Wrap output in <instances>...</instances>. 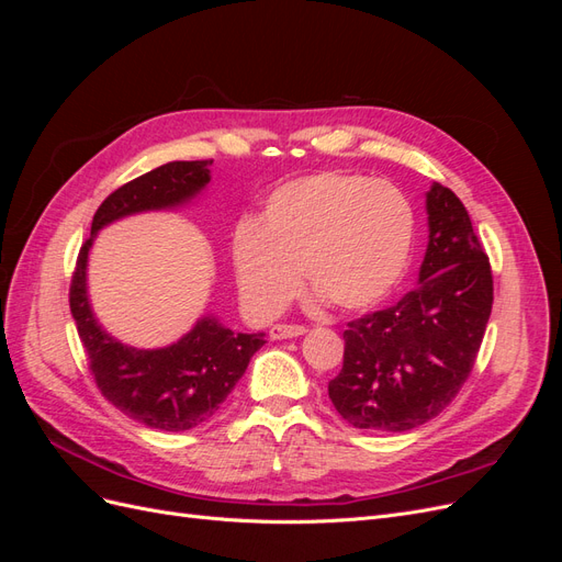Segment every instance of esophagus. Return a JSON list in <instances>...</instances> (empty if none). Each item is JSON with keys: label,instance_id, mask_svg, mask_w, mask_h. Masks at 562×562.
Here are the masks:
<instances>
[{"label": "esophagus", "instance_id": "34e87169", "mask_svg": "<svg viewBox=\"0 0 562 562\" xmlns=\"http://www.w3.org/2000/svg\"><path fill=\"white\" fill-rule=\"evenodd\" d=\"M304 333H307V328L295 326V323H277V326H271V330H269L271 339H288V337H297Z\"/></svg>", "mask_w": 562, "mask_h": 562}]
</instances>
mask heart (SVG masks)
Masks as SVG:
<instances>
[{
  "label": "heart",
  "mask_w": 562,
  "mask_h": 562,
  "mask_svg": "<svg viewBox=\"0 0 562 562\" xmlns=\"http://www.w3.org/2000/svg\"><path fill=\"white\" fill-rule=\"evenodd\" d=\"M413 244L415 211L398 187L328 171L277 187L258 223L236 227L232 260L246 304L260 316L279 314L302 274L318 300L361 312L394 293Z\"/></svg>",
  "instance_id": "heart-1"
}]
</instances>
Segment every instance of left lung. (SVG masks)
<instances>
[{"instance_id":"1","label":"left lung","mask_w":562,"mask_h":562,"mask_svg":"<svg viewBox=\"0 0 562 562\" xmlns=\"http://www.w3.org/2000/svg\"><path fill=\"white\" fill-rule=\"evenodd\" d=\"M427 213L419 285L394 307L349 321L342 335L345 361L328 394L356 429L401 434L443 413L483 342L495 300L487 252L448 187L431 184Z\"/></svg>"}]
</instances>
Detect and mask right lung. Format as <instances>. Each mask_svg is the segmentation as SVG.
Here are the masks:
<instances>
[{"mask_svg": "<svg viewBox=\"0 0 562 562\" xmlns=\"http://www.w3.org/2000/svg\"><path fill=\"white\" fill-rule=\"evenodd\" d=\"M206 161H171L114 190L100 203L91 236L81 244L70 283V312L95 386L116 411L159 431H187L209 422L246 372L265 335H234L213 318L166 349L119 345L95 323L87 297V258L93 234L116 217L168 209L192 199L209 178Z\"/></svg>", "mask_w": 562, "mask_h": 562, "instance_id": "obj_1", "label": "right lung"}]
</instances>
